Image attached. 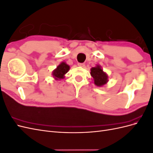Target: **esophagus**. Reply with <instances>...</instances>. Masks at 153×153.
Wrapping results in <instances>:
<instances>
[{"label": "esophagus", "instance_id": "obj_1", "mask_svg": "<svg viewBox=\"0 0 153 153\" xmlns=\"http://www.w3.org/2000/svg\"><path fill=\"white\" fill-rule=\"evenodd\" d=\"M78 66H80V67H85V64L84 63H78Z\"/></svg>", "mask_w": 153, "mask_h": 153}]
</instances>
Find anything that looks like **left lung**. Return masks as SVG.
<instances>
[{
  "label": "left lung",
  "instance_id": "left-lung-1",
  "mask_svg": "<svg viewBox=\"0 0 153 153\" xmlns=\"http://www.w3.org/2000/svg\"><path fill=\"white\" fill-rule=\"evenodd\" d=\"M91 75L93 78L94 84L98 87H101L106 84L108 80V75L105 73L100 65L91 69Z\"/></svg>",
  "mask_w": 153,
  "mask_h": 153
}]
</instances>
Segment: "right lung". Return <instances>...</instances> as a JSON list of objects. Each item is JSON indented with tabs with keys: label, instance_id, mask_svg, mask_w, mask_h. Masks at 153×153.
<instances>
[{
	"label": "right lung",
	"instance_id": "add662e5",
	"mask_svg": "<svg viewBox=\"0 0 153 153\" xmlns=\"http://www.w3.org/2000/svg\"><path fill=\"white\" fill-rule=\"evenodd\" d=\"M69 65L65 62H62L57 67V68L54 69L52 72V75L55 80H61L64 78V75L68 73L69 70Z\"/></svg>",
	"mask_w": 153,
	"mask_h": 153
}]
</instances>
